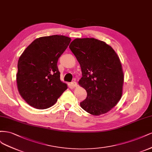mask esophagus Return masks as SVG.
<instances>
[{
  "label": "esophagus",
  "mask_w": 152,
  "mask_h": 152,
  "mask_svg": "<svg viewBox=\"0 0 152 152\" xmlns=\"http://www.w3.org/2000/svg\"><path fill=\"white\" fill-rule=\"evenodd\" d=\"M71 85L72 88H75L77 86V83L75 82V81H72V82H71Z\"/></svg>",
  "instance_id": "obj_1"
}]
</instances>
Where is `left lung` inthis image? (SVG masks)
I'll return each mask as SVG.
<instances>
[{"label": "left lung", "instance_id": "1", "mask_svg": "<svg viewBox=\"0 0 152 152\" xmlns=\"http://www.w3.org/2000/svg\"><path fill=\"white\" fill-rule=\"evenodd\" d=\"M69 48L81 68L79 85L87 92L81 107L94 115L107 113L122 94L124 74L119 57L110 46L95 38H76Z\"/></svg>", "mask_w": 152, "mask_h": 152}]
</instances>
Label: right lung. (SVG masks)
I'll list each match as a JSON object with an SVG mask.
<instances>
[{
  "label": "right lung",
  "mask_w": 152,
  "mask_h": 152,
  "mask_svg": "<svg viewBox=\"0 0 152 152\" xmlns=\"http://www.w3.org/2000/svg\"><path fill=\"white\" fill-rule=\"evenodd\" d=\"M70 42V38L63 35L38 38L19 57L16 75L18 91L34 108H49L67 88L60 80L57 61Z\"/></svg>",
  "instance_id": "1"
}]
</instances>
